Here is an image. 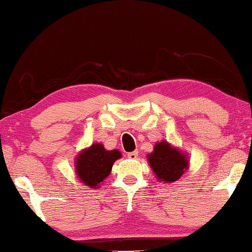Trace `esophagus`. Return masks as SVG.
Returning <instances> with one entry per match:
<instances>
[{
	"label": "esophagus",
	"mask_w": 252,
	"mask_h": 252,
	"mask_svg": "<svg viewBox=\"0 0 252 252\" xmlns=\"http://www.w3.org/2000/svg\"><path fill=\"white\" fill-rule=\"evenodd\" d=\"M137 156H138V151H132V152H129V154H128V158L129 159H136Z\"/></svg>",
	"instance_id": "34e87169"
}]
</instances>
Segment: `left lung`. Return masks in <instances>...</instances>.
I'll return each instance as SVG.
<instances>
[{
	"label": "left lung",
	"instance_id": "8db88e82",
	"mask_svg": "<svg viewBox=\"0 0 252 252\" xmlns=\"http://www.w3.org/2000/svg\"><path fill=\"white\" fill-rule=\"evenodd\" d=\"M148 159L157 180L166 184L180 179L189 166L187 158L165 141L155 145L154 152L148 156Z\"/></svg>",
	"mask_w": 252,
	"mask_h": 252
}]
</instances>
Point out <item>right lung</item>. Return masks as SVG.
<instances>
[{"mask_svg":"<svg viewBox=\"0 0 252 252\" xmlns=\"http://www.w3.org/2000/svg\"><path fill=\"white\" fill-rule=\"evenodd\" d=\"M121 158L119 150L108 151L102 144H93L76 158V174L86 186L95 189L109 176L114 161Z\"/></svg>","mask_w":252,"mask_h":252,"instance_id":"1","label":"right lung"}]
</instances>
